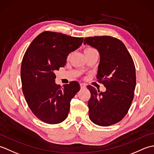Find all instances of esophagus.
Segmentation results:
<instances>
[{
	"label": "esophagus",
	"instance_id": "34e87169",
	"mask_svg": "<svg viewBox=\"0 0 154 154\" xmlns=\"http://www.w3.org/2000/svg\"><path fill=\"white\" fill-rule=\"evenodd\" d=\"M80 85H81V89H85L86 88V85L85 83H81Z\"/></svg>",
	"mask_w": 154,
	"mask_h": 154
}]
</instances>
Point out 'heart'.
I'll list each match as a JSON object with an SVG mask.
<instances>
[{
    "mask_svg": "<svg viewBox=\"0 0 154 154\" xmlns=\"http://www.w3.org/2000/svg\"><path fill=\"white\" fill-rule=\"evenodd\" d=\"M93 48H87V49H85V50H92Z\"/></svg>",
    "mask_w": 154,
    "mask_h": 154,
    "instance_id": "obj_1",
    "label": "heart"
}]
</instances>
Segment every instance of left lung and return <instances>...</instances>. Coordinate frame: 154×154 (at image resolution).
<instances>
[{"instance_id":"1","label":"left lung","mask_w":154,"mask_h":154,"mask_svg":"<svg viewBox=\"0 0 154 154\" xmlns=\"http://www.w3.org/2000/svg\"><path fill=\"white\" fill-rule=\"evenodd\" d=\"M84 44L98 50L100 63L97 78L106 87L100 92L88 85L91 98L88 102L89 118L101 126L120 122L126 116L132 102L136 84L134 61L122 42L103 35L85 38Z\"/></svg>"}]
</instances>
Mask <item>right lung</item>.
Here are the masks:
<instances>
[{
    "instance_id": "1",
    "label": "right lung",
    "mask_w": 154,
    "mask_h": 154,
    "mask_svg": "<svg viewBox=\"0 0 154 154\" xmlns=\"http://www.w3.org/2000/svg\"><path fill=\"white\" fill-rule=\"evenodd\" d=\"M83 40V38L45 31L26 51L21 65L22 91L28 106L42 122L58 124L68 116L79 83L72 81L62 87L55 83L54 72L64 67L69 54L79 48Z\"/></svg>"
}]
</instances>
